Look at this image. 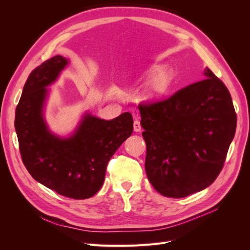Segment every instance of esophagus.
<instances>
[{
	"label": "esophagus",
	"mask_w": 250,
	"mask_h": 250,
	"mask_svg": "<svg viewBox=\"0 0 250 250\" xmlns=\"http://www.w3.org/2000/svg\"><path fill=\"white\" fill-rule=\"evenodd\" d=\"M133 129H134L135 132H140L141 131L142 126H141L140 121H138V120L134 121V122H133Z\"/></svg>",
	"instance_id": "obj_1"
}]
</instances>
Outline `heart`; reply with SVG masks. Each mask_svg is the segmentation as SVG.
<instances>
[{"label":"heart","mask_w":250,"mask_h":250,"mask_svg":"<svg viewBox=\"0 0 250 250\" xmlns=\"http://www.w3.org/2000/svg\"><path fill=\"white\" fill-rule=\"evenodd\" d=\"M144 82H150L148 96L154 99H162L168 96L174 84V74L169 67L152 65L143 76Z\"/></svg>","instance_id":"obj_1"}]
</instances>
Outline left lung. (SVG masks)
Wrapping results in <instances>:
<instances>
[{
	"instance_id": "obj_1",
	"label": "left lung",
	"mask_w": 250,
	"mask_h": 250,
	"mask_svg": "<svg viewBox=\"0 0 250 250\" xmlns=\"http://www.w3.org/2000/svg\"><path fill=\"white\" fill-rule=\"evenodd\" d=\"M203 75L206 79L167 100L138 106L145 129L146 174L166 197L183 198L213 184L236 132L228 87L208 67Z\"/></svg>"
}]
</instances>
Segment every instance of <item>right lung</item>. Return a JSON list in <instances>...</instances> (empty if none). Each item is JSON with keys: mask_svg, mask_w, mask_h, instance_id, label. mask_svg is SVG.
Listing matches in <instances>:
<instances>
[{"mask_svg": "<svg viewBox=\"0 0 250 250\" xmlns=\"http://www.w3.org/2000/svg\"><path fill=\"white\" fill-rule=\"evenodd\" d=\"M69 63L67 58L56 55L30 74L14 127L22 163L31 176L65 197L86 199L100 190L109 160L132 133L133 119L130 112L104 120L85 111L69 135L53 132L44 115L48 87Z\"/></svg>", "mask_w": 250, "mask_h": 250, "instance_id": "right-lung-1", "label": "right lung"}]
</instances>
